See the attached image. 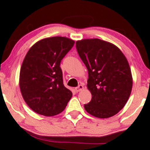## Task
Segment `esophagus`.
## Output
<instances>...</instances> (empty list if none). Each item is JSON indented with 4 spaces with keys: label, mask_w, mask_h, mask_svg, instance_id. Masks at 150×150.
Instances as JSON below:
<instances>
[{
    "label": "esophagus",
    "mask_w": 150,
    "mask_h": 150,
    "mask_svg": "<svg viewBox=\"0 0 150 150\" xmlns=\"http://www.w3.org/2000/svg\"><path fill=\"white\" fill-rule=\"evenodd\" d=\"M83 89H84L83 86H82V85H79L78 87L75 88V91H76V92H79Z\"/></svg>",
    "instance_id": "esophagus-1"
}]
</instances>
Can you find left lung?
<instances>
[{"instance_id":"left-lung-1","label":"left lung","mask_w":150,"mask_h":150,"mask_svg":"<svg viewBox=\"0 0 150 150\" xmlns=\"http://www.w3.org/2000/svg\"><path fill=\"white\" fill-rule=\"evenodd\" d=\"M76 47L88 69L87 87L92 94L85 109L96 117H112L124 108L132 92L133 79L126 57L115 45L97 38L79 40Z\"/></svg>"}]
</instances>
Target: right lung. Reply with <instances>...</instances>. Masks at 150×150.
I'll list each match as a JSON object with an SVG mask.
<instances>
[{
    "label": "right lung",
    "mask_w": 150,
    "mask_h": 150,
    "mask_svg": "<svg viewBox=\"0 0 150 150\" xmlns=\"http://www.w3.org/2000/svg\"><path fill=\"white\" fill-rule=\"evenodd\" d=\"M74 43L65 37H52L36 42L28 51L20 70L19 87L34 112L53 116L65 108L72 92L64 86L60 64Z\"/></svg>",
    "instance_id": "obj_1"
}]
</instances>
